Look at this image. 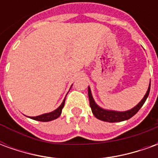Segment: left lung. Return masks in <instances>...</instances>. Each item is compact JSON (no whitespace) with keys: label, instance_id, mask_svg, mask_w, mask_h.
<instances>
[{"label":"left lung","instance_id":"1","mask_svg":"<svg viewBox=\"0 0 158 158\" xmlns=\"http://www.w3.org/2000/svg\"><path fill=\"white\" fill-rule=\"evenodd\" d=\"M150 88H151V81H150L149 87L146 91V95L144 96L142 100L139 102L135 106H134L131 109L128 110V111H123V112H119V111H113V110H107L104 109L102 107L99 106L95 102V100L93 98L92 94H91V90L89 86L88 87V96H89V106L92 111V113L94 116L96 117V118L100 119L102 121H105V122L109 123H116V122H122L124 120H128L130 118H132L135 114L137 113L141 106L144 105V103L147 99V97L149 96L150 93Z\"/></svg>","mask_w":158,"mask_h":158}]
</instances>
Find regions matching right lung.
<instances>
[{"label": "right lung", "instance_id": "1", "mask_svg": "<svg viewBox=\"0 0 158 158\" xmlns=\"http://www.w3.org/2000/svg\"><path fill=\"white\" fill-rule=\"evenodd\" d=\"M71 89V88H70ZM64 103H65V99L62 101V104L56 108L54 111H52L51 113H44V114H41V115H39V116L36 117H29L31 119H34V120H37V121H40V122H49V121H52V120H54V119L57 118L61 113H62V110L64 106Z\"/></svg>", "mask_w": 158, "mask_h": 158}]
</instances>
